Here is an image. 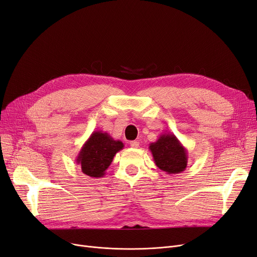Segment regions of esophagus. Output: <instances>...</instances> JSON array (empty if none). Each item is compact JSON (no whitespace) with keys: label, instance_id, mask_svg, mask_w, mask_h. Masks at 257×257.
Wrapping results in <instances>:
<instances>
[{"label":"esophagus","instance_id":"34e87169","mask_svg":"<svg viewBox=\"0 0 257 257\" xmlns=\"http://www.w3.org/2000/svg\"><path fill=\"white\" fill-rule=\"evenodd\" d=\"M130 146H131L132 148L137 149V148L139 147V142H138V141H131V142H130Z\"/></svg>","mask_w":257,"mask_h":257}]
</instances>
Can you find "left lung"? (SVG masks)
<instances>
[{"label": "left lung", "mask_w": 257, "mask_h": 257, "mask_svg": "<svg viewBox=\"0 0 257 257\" xmlns=\"http://www.w3.org/2000/svg\"><path fill=\"white\" fill-rule=\"evenodd\" d=\"M149 149L156 166L167 174H178L186 170L188 151L174 134H161Z\"/></svg>", "instance_id": "left-lung-1"}]
</instances>
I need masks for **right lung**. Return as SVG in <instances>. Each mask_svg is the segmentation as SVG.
I'll return each mask as SVG.
<instances>
[{
    "mask_svg": "<svg viewBox=\"0 0 257 257\" xmlns=\"http://www.w3.org/2000/svg\"><path fill=\"white\" fill-rule=\"evenodd\" d=\"M123 148L122 141L111 138L105 132L96 131L82 146L76 162L85 175L93 178L103 177L114 156Z\"/></svg>",
    "mask_w": 257,
    "mask_h": 257,
    "instance_id": "obj_1",
    "label": "right lung"
}]
</instances>
